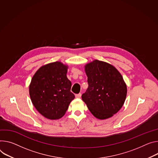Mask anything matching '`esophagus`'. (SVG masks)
<instances>
[{
  "mask_svg": "<svg viewBox=\"0 0 158 158\" xmlns=\"http://www.w3.org/2000/svg\"><path fill=\"white\" fill-rule=\"evenodd\" d=\"M81 97V93H79V94H76V98H80Z\"/></svg>",
  "mask_w": 158,
  "mask_h": 158,
  "instance_id": "obj_1",
  "label": "esophagus"
}]
</instances>
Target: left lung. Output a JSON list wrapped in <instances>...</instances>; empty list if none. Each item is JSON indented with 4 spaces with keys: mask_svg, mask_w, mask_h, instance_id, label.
<instances>
[{
    "mask_svg": "<svg viewBox=\"0 0 158 158\" xmlns=\"http://www.w3.org/2000/svg\"><path fill=\"white\" fill-rule=\"evenodd\" d=\"M88 88L82 95L89 110L98 119H106L122 107L127 96V85L117 69L95 60L85 66Z\"/></svg>",
    "mask_w": 158,
    "mask_h": 158,
    "instance_id": "1",
    "label": "left lung"
}]
</instances>
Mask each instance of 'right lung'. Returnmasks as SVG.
Masks as SVG:
<instances>
[{"label": "right lung", "mask_w": 158, "mask_h": 158, "mask_svg": "<svg viewBox=\"0 0 158 158\" xmlns=\"http://www.w3.org/2000/svg\"><path fill=\"white\" fill-rule=\"evenodd\" d=\"M67 66L55 62L40 67L30 85L31 102L37 111L47 118L56 120L64 115L75 98L67 77Z\"/></svg>", "instance_id": "add662e5"}]
</instances>
